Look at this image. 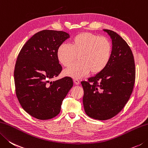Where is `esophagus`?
<instances>
[{"mask_svg": "<svg viewBox=\"0 0 148 148\" xmlns=\"http://www.w3.org/2000/svg\"><path fill=\"white\" fill-rule=\"evenodd\" d=\"M74 83L76 85H78V84H79V83H80V80H79V79H74Z\"/></svg>", "mask_w": 148, "mask_h": 148, "instance_id": "34e87169", "label": "esophagus"}]
</instances>
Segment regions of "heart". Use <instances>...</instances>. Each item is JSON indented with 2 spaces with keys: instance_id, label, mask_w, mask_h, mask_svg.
Wrapping results in <instances>:
<instances>
[{
  "instance_id": "b5f03b06",
  "label": "heart",
  "mask_w": 148,
  "mask_h": 148,
  "mask_svg": "<svg viewBox=\"0 0 148 148\" xmlns=\"http://www.w3.org/2000/svg\"><path fill=\"white\" fill-rule=\"evenodd\" d=\"M112 55V45L108 38L93 33L83 32L72 38L70 45L62 43L58 47L57 57L60 63L68 67L64 71L65 76L79 79L91 71L98 74L106 68Z\"/></svg>"
}]
</instances>
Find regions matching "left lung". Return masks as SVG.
Listing matches in <instances>:
<instances>
[{"mask_svg": "<svg viewBox=\"0 0 148 148\" xmlns=\"http://www.w3.org/2000/svg\"><path fill=\"white\" fill-rule=\"evenodd\" d=\"M112 39V55L104 70L81 82L83 104L90 117L106 121L117 115L132 95L135 82V64L132 49L117 33L104 29Z\"/></svg>", "mask_w": 148, "mask_h": 148, "instance_id": "8db88e82", "label": "left lung"}]
</instances>
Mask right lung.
Returning <instances> with one entry per match:
<instances>
[{"label": "right lung", "mask_w": 148, "mask_h": 148, "mask_svg": "<svg viewBox=\"0 0 148 148\" xmlns=\"http://www.w3.org/2000/svg\"><path fill=\"white\" fill-rule=\"evenodd\" d=\"M69 37L62 31L44 29L33 35L19 52L14 69L16 95L24 111L35 119L58 115L73 87L70 77L49 81L62 71L57 50Z\"/></svg>", "instance_id": "1"}]
</instances>
